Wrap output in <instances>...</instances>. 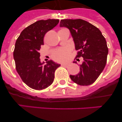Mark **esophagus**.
<instances>
[{"label": "esophagus", "mask_w": 122, "mask_h": 122, "mask_svg": "<svg viewBox=\"0 0 122 122\" xmlns=\"http://www.w3.org/2000/svg\"><path fill=\"white\" fill-rule=\"evenodd\" d=\"M61 66H67V63L62 64H61Z\"/></svg>", "instance_id": "esophagus-1"}]
</instances>
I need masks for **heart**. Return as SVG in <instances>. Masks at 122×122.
I'll use <instances>...</instances> for the list:
<instances>
[{
  "label": "heart",
  "mask_w": 122,
  "mask_h": 122,
  "mask_svg": "<svg viewBox=\"0 0 122 122\" xmlns=\"http://www.w3.org/2000/svg\"><path fill=\"white\" fill-rule=\"evenodd\" d=\"M70 49L67 47L58 49L52 54V58L54 60L57 61H63L68 57L70 54Z\"/></svg>",
  "instance_id": "heart-1"
}]
</instances>
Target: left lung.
<instances>
[{
    "label": "left lung",
    "instance_id": "1",
    "mask_svg": "<svg viewBox=\"0 0 122 122\" xmlns=\"http://www.w3.org/2000/svg\"><path fill=\"white\" fill-rule=\"evenodd\" d=\"M60 26L70 30L78 51L76 60L83 57L80 71L75 76L70 75L71 80L80 86L93 84L106 64L108 48L105 38L97 27L83 19H62Z\"/></svg>",
    "mask_w": 122,
    "mask_h": 122
}]
</instances>
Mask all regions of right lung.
<instances>
[{
    "mask_svg": "<svg viewBox=\"0 0 122 122\" xmlns=\"http://www.w3.org/2000/svg\"><path fill=\"white\" fill-rule=\"evenodd\" d=\"M59 19L40 20L30 25L20 33L15 43L13 58L18 74L33 89H45L54 81V73L60 64L52 60L41 62V46L45 34L57 25Z\"/></svg>",
    "mask_w": 122,
    "mask_h": 122,
    "instance_id": "add662e5",
    "label": "right lung"
}]
</instances>
